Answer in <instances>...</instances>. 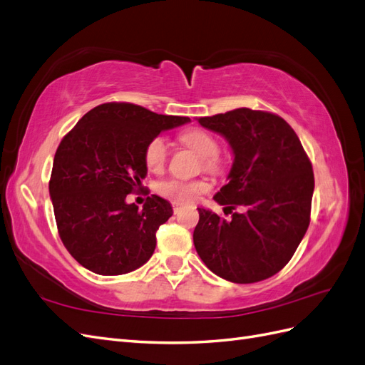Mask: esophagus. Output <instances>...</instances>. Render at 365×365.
Returning a JSON list of instances; mask_svg holds the SVG:
<instances>
[{"mask_svg": "<svg viewBox=\"0 0 365 365\" xmlns=\"http://www.w3.org/2000/svg\"><path fill=\"white\" fill-rule=\"evenodd\" d=\"M172 207H173V212L178 213L180 210L184 207V204H181V202H172Z\"/></svg>", "mask_w": 365, "mask_h": 365, "instance_id": "esophagus-1", "label": "esophagus"}]
</instances>
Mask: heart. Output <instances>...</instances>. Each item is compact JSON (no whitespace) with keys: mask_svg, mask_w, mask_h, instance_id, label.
I'll list each match as a JSON object with an SVG mask.
<instances>
[{"mask_svg":"<svg viewBox=\"0 0 365 365\" xmlns=\"http://www.w3.org/2000/svg\"><path fill=\"white\" fill-rule=\"evenodd\" d=\"M181 141L187 148L195 150L202 158L204 169L208 172H219L222 163L217 157L219 145L216 138L202 129H190L181 134ZM145 160L148 168L152 170H160L164 168L168 160V143L163 137H155L149 141L145 152ZM207 190L204 181H182L170 180L160 185V192L176 201L192 202L197 200V196Z\"/></svg>","mask_w":365,"mask_h":365,"instance_id":"b5f03b06","label":"heart"}]
</instances>
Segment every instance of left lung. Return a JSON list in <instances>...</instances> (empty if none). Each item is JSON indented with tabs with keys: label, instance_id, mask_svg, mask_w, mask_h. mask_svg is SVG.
<instances>
[{
	"label": "left lung",
	"instance_id": "8db88e82",
	"mask_svg": "<svg viewBox=\"0 0 365 365\" xmlns=\"http://www.w3.org/2000/svg\"><path fill=\"white\" fill-rule=\"evenodd\" d=\"M200 125L222 135L233 152L228 182L213 200L224 219L197 208L195 248L210 271L233 283H256L291 260L311 220L314 172L294 129L271 113L239 108L201 117Z\"/></svg>",
	"mask_w": 365,
	"mask_h": 365
}]
</instances>
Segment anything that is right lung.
Returning a JSON list of instances; mask_svg holds the SVG:
<instances>
[{"instance_id": "1", "label": "right lung", "mask_w": 365, "mask_h": 365, "mask_svg": "<svg viewBox=\"0 0 365 365\" xmlns=\"http://www.w3.org/2000/svg\"><path fill=\"white\" fill-rule=\"evenodd\" d=\"M189 121L114 102L91 109L63 137L48 189L59 236L83 268L120 275L152 257L155 233L173 215L172 205L152 195L138 210L126 195L146 178L149 141Z\"/></svg>"}]
</instances>
